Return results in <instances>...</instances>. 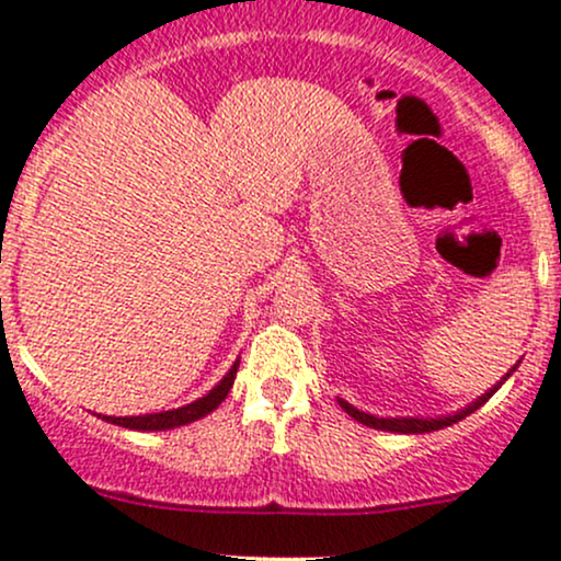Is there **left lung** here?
<instances>
[{"label": "left lung", "mask_w": 561, "mask_h": 561, "mask_svg": "<svg viewBox=\"0 0 561 561\" xmlns=\"http://www.w3.org/2000/svg\"><path fill=\"white\" fill-rule=\"evenodd\" d=\"M486 398H489V394H486ZM486 398H481L479 403H473V405H470L468 411H462V414H457V416H446V420H433V422H427V420H376V416L363 414V411L352 409V405H346V403H341V405H344L346 414H350L352 420H357L359 424H365V427H374V430H389V433H430V430H438V427H444V424H451V422L462 420L465 414H470V411L479 409V405H481L483 400H486Z\"/></svg>", "instance_id": "8db88e82"}]
</instances>
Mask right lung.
<instances>
[{"label":"right lung","mask_w":561,"mask_h":561,"mask_svg":"<svg viewBox=\"0 0 561 561\" xmlns=\"http://www.w3.org/2000/svg\"><path fill=\"white\" fill-rule=\"evenodd\" d=\"M236 379V365L226 374V379L220 381L215 389H211L206 398H198L196 403L182 405V409L174 411H161V414H145V416H107L110 424H117V427H128V430H141V433H150V430H174L182 427V424H191L202 416L215 411L217 405L226 400V394L231 392Z\"/></svg>","instance_id":"1"}]
</instances>
